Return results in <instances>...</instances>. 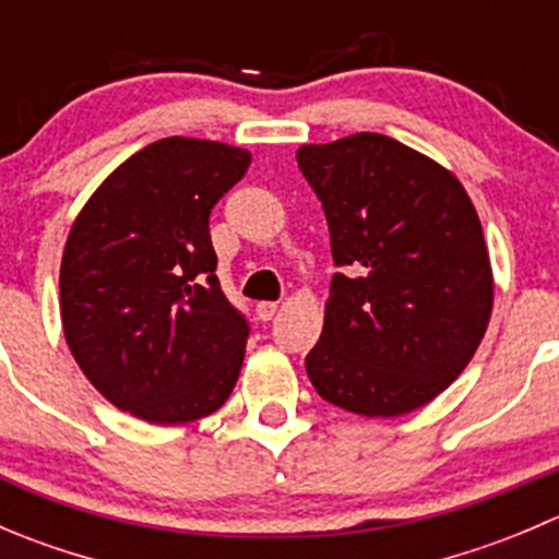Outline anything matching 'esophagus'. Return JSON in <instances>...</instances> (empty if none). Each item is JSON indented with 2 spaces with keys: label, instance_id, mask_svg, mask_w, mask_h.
I'll return each mask as SVG.
<instances>
[{
  "label": "esophagus",
  "instance_id": "esophagus-1",
  "mask_svg": "<svg viewBox=\"0 0 559 559\" xmlns=\"http://www.w3.org/2000/svg\"><path fill=\"white\" fill-rule=\"evenodd\" d=\"M278 311V302H259L257 306V319L259 321H270Z\"/></svg>",
  "mask_w": 559,
  "mask_h": 559
}]
</instances>
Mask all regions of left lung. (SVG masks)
<instances>
[{
    "label": "left lung",
    "mask_w": 559,
    "mask_h": 559,
    "mask_svg": "<svg viewBox=\"0 0 559 559\" xmlns=\"http://www.w3.org/2000/svg\"><path fill=\"white\" fill-rule=\"evenodd\" d=\"M324 207L332 275L308 379L359 416L411 414L476 354L492 316V264L456 175L376 132L300 145Z\"/></svg>",
    "instance_id": "1"
}]
</instances>
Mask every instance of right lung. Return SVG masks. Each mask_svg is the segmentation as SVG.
Here are the masks:
<instances>
[{"instance_id":"right-lung-1","label":"right lung","mask_w":559,"mask_h":559,"mask_svg":"<svg viewBox=\"0 0 559 559\" xmlns=\"http://www.w3.org/2000/svg\"><path fill=\"white\" fill-rule=\"evenodd\" d=\"M248 165L216 140H156L107 175L67 235V346L105 400L148 425L202 419L238 384L248 324L216 278L207 218Z\"/></svg>"}]
</instances>
